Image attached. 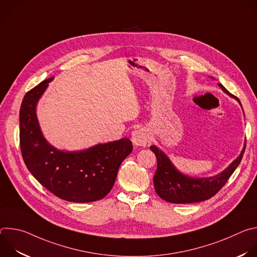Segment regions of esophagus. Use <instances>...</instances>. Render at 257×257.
I'll return each instance as SVG.
<instances>
[{"instance_id": "34e87169", "label": "esophagus", "mask_w": 257, "mask_h": 257, "mask_svg": "<svg viewBox=\"0 0 257 257\" xmlns=\"http://www.w3.org/2000/svg\"><path fill=\"white\" fill-rule=\"evenodd\" d=\"M131 136H132L131 137L132 142L137 146H144V145L148 144L151 140L149 133L146 132V130H144V129L134 130L132 132Z\"/></svg>"}]
</instances>
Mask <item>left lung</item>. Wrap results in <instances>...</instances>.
Listing matches in <instances>:
<instances>
[{
  "label": "left lung",
  "instance_id": "8db88e82",
  "mask_svg": "<svg viewBox=\"0 0 257 257\" xmlns=\"http://www.w3.org/2000/svg\"><path fill=\"white\" fill-rule=\"evenodd\" d=\"M218 86L241 104L239 98L231 94L222 84L218 83ZM245 149L246 142L240 156L222 173L209 178H192L180 173L160 149L152 145L151 150L156 155L158 163L154 176L155 189L161 198L171 203H193L209 199L224 187L239 166Z\"/></svg>",
  "mask_w": 257,
  "mask_h": 257
}]
</instances>
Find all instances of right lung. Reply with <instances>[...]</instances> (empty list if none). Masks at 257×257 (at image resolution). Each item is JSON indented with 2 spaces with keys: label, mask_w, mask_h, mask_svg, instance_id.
Segmentation results:
<instances>
[{
  "label": "right lung",
  "mask_w": 257,
  "mask_h": 257,
  "mask_svg": "<svg viewBox=\"0 0 257 257\" xmlns=\"http://www.w3.org/2000/svg\"><path fill=\"white\" fill-rule=\"evenodd\" d=\"M53 79L30 89L22 100L19 121L23 161L32 176L57 197L71 202L99 200L113 188L120 165L133 150L132 142L122 138L81 152H61L48 143L35 107Z\"/></svg>",
  "instance_id": "right-lung-1"
}]
</instances>
